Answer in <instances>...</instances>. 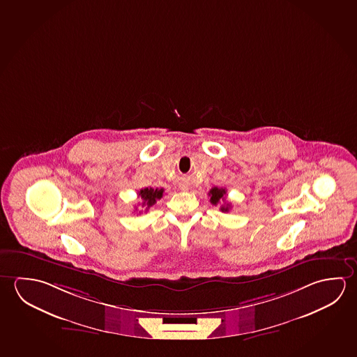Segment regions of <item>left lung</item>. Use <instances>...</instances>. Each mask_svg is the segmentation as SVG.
Instances as JSON below:
<instances>
[{"mask_svg": "<svg viewBox=\"0 0 357 357\" xmlns=\"http://www.w3.org/2000/svg\"><path fill=\"white\" fill-rule=\"evenodd\" d=\"M225 194H227V190L222 189V188H211V192H209L211 204L218 205L220 200L225 202ZM229 209H230V204H222L220 206V211H229Z\"/></svg>", "mask_w": 357, "mask_h": 357, "instance_id": "obj_1", "label": "left lung"}]
</instances>
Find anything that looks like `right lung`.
<instances>
[{"instance_id": "add662e5", "label": "right lung", "mask_w": 357, "mask_h": 357, "mask_svg": "<svg viewBox=\"0 0 357 357\" xmlns=\"http://www.w3.org/2000/svg\"><path fill=\"white\" fill-rule=\"evenodd\" d=\"M164 189H153V188H144L141 189L138 195L142 199V206L148 211L151 206L157 203V200L163 197Z\"/></svg>"}]
</instances>
